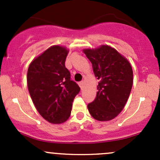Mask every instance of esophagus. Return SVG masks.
<instances>
[{
    "label": "esophagus",
    "instance_id": "obj_1",
    "mask_svg": "<svg viewBox=\"0 0 160 160\" xmlns=\"http://www.w3.org/2000/svg\"><path fill=\"white\" fill-rule=\"evenodd\" d=\"M83 83H84V82L83 81V80H82V81H80V82H79V86L80 87V88H83Z\"/></svg>",
    "mask_w": 160,
    "mask_h": 160
}]
</instances>
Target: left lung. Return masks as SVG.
<instances>
[{
    "instance_id": "8db88e82",
    "label": "left lung",
    "mask_w": 160,
    "mask_h": 160,
    "mask_svg": "<svg viewBox=\"0 0 160 160\" xmlns=\"http://www.w3.org/2000/svg\"><path fill=\"white\" fill-rule=\"evenodd\" d=\"M83 52L99 80L96 98L88 104V111L96 120L110 121L122 111L128 99L133 83L132 67L117 50L108 46L84 49Z\"/></svg>"
}]
</instances>
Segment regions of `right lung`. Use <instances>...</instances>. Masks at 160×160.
I'll use <instances>...</instances> for the list:
<instances>
[{
    "instance_id": "1",
    "label": "right lung",
    "mask_w": 160,
    "mask_h": 160,
    "mask_svg": "<svg viewBox=\"0 0 160 160\" xmlns=\"http://www.w3.org/2000/svg\"><path fill=\"white\" fill-rule=\"evenodd\" d=\"M68 50L52 46L29 65L27 83L32 101L42 117L54 124L70 118L72 101L80 88L65 67Z\"/></svg>"
}]
</instances>
